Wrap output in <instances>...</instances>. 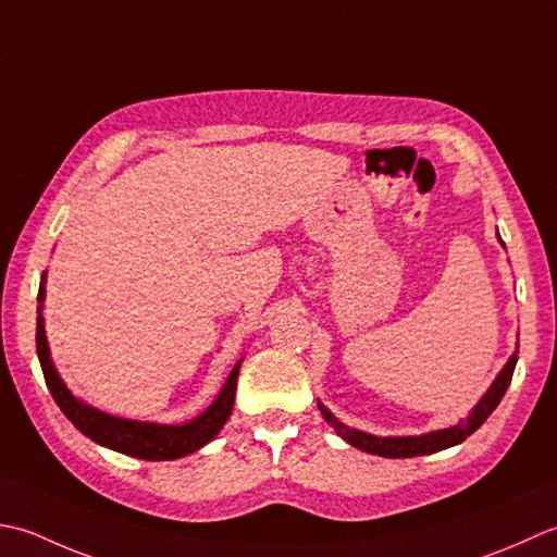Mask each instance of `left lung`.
Here are the masks:
<instances>
[{
	"instance_id": "obj_1",
	"label": "left lung",
	"mask_w": 557,
	"mask_h": 557,
	"mask_svg": "<svg viewBox=\"0 0 557 557\" xmlns=\"http://www.w3.org/2000/svg\"><path fill=\"white\" fill-rule=\"evenodd\" d=\"M500 237V235H497ZM500 245L505 247V243L500 240ZM517 366V350L509 360L505 362V368L497 372V377L493 380L491 387L481 396V401L471 408V413L467 418H461L457 425H449V428H440L433 430V433H423V435H406V437H382V435H370V433H362V430L350 428L346 423L338 421V418L329 411V408L317 401L320 406V411L324 416V421L336 430V435L346 440L350 447L362 449L368 454H377V457H387V459H406V457H423V454H435L440 449H447L454 445H461L463 440L469 435H473L475 430H479L485 418L491 416L497 404L505 396L509 382H512V372Z\"/></svg>"
}]
</instances>
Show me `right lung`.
<instances>
[{
  "instance_id": "obj_1",
  "label": "right lung",
  "mask_w": 557,
  "mask_h": 557,
  "mask_svg": "<svg viewBox=\"0 0 557 557\" xmlns=\"http://www.w3.org/2000/svg\"><path fill=\"white\" fill-rule=\"evenodd\" d=\"M45 276L40 281L38 290V324H36V348L38 360L48 382V389L57 406L62 408V413L70 418L76 430H82L86 437H90L100 447L115 449L127 457L146 459V461H173L187 454L201 449L203 445L221 433V428L228 421L235 404V389H237V374H240L243 358L235 362L228 380H225L223 389L219 396L207 406V411H201L197 418H191L187 423H149V421H129V418L110 416L106 411L88 406L86 401L78 399L66 387L64 380L57 372L48 336H45V320H42V302H45Z\"/></svg>"
}]
</instances>
